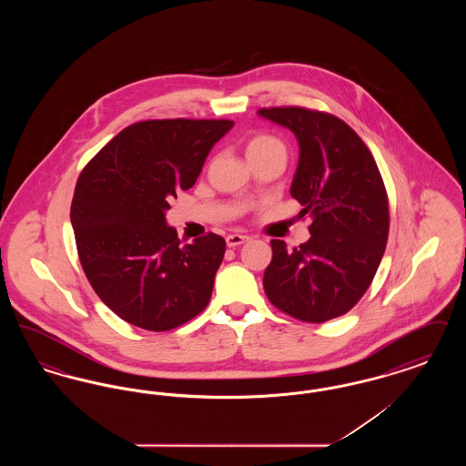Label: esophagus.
Here are the masks:
<instances>
[{"label": "esophagus", "mask_w": 466, "mask_h": 466, "mask_svg": "<svg viewBox=\"0 0 466 466\" xmlns=\"http://www.w3.org/2000/svg\"><path fill=\"white\" fill-rule=\"evenodd\" d=\"M249 238L248 236H243V234H228L227 236V246L228 248H238V246H241V244L246 243Z\"/></svg>", "instance_id": "obj_1"}]
</instances>
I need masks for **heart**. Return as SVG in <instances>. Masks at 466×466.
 I'll return each instance as SVG.
<instances>
[{
	"label": "heart",
	"instance_id": "heart-1",
	"mask_svg": "<svg viewBox=\"0 0 466 466\" xmlns=\"http://www.w3.org/2000/svg\"><path fill=\"white\" fill-rule=\"evenodd\" d=\"M246 156L249 158V162L260 160V158H272V157L287 160L289 148L285 141L274 134H255L246 143Z\"/></svg>",
	"mask_w": 466,
	"mask_h": 466
}]
</instances>
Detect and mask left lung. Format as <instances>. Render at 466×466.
Returning <instances> with one entry per match:
<instances>
[{"mask_svg":"<svg viewBox=\"0 0 466 466\" xmlns=\"http://www.w3.org/2000/svg\"><path fill=\"white\" fill-rule=\"evenodd\" d=\"M300 145L291 198L309 215L308 243L272 239L264 272L270 304L295 319L323 323L353 309L370 287L390 232V206L374 156L339 116L304 106L260 108Z\"/></svg>","mask_w":466,"mask_h":466,"instance_id":"1","label":"left lung"}]
</instances>
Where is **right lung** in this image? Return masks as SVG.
<instances>
[{
  "label": "right lung",
  "instance_id": "add662e5",
  "mask_svg": "<svg viewBox=\"0 0 466 466\" xmlns=\"http://www.w3.org/2000/svg\"><path fill=\"white\" fill-rule=\"evenodd\" d=\"M227 118L141 120L90 158L76 179L71 225L90 287L118 318L173 330L206 309L225 239L181 244L166 223L177 192L194 187Z\"/></svg>",
  "mask_w": 466,
  "mask_h": 466
}]
</instances>
